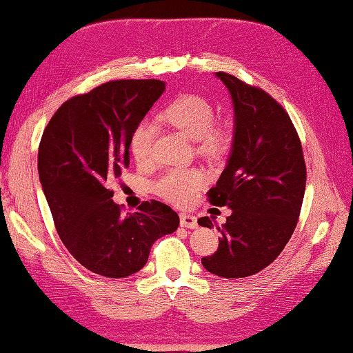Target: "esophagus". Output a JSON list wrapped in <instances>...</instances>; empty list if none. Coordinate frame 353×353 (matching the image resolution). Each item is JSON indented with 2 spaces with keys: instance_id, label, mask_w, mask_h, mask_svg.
Segmentation results:
<instances>
[{
  "instance_id": "34e87169",
  "label": "esophagus",
  "mask_w": 353,
  "mask_h": 353,
  "mask_svg": "<svg viewBox=\"0 0 353 353\" xmlns=\"http://www.w3.org/2000/svg\"><path fill=\"white\" fill-rule=\"evenodd\" d=\"M179 224H181V228H185V229H196L198 228L196 216L190 215V214L179 215Z\"/></svg>"
}]
</instances>
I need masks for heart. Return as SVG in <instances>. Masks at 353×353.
<instances>
[{"label": "heart", "instance_id": "obj_1", "mask_svg": "<svg viewBox=\"0 0 353 353\" xmlns=\"http://www.w3.org/2000/svg\"><path fill=\"white\" fill-rule=\"evenodd\" d=\"M158 118L192 141H196V149L203 155L218 157L230 144V128L224 123H214L215 110L203 97L181 95L170 103ZM155 134L157 128L150 121L139 123L132 134L130 150L139 164L149 163L154 157ZM204 179L203 172L196 169L174 168L159 175L152 183V189L165 201L183 205L194 199L196 190L204 184Z\"/></svg>", "mask_w": 353, "mask_h": 353}]
</instances>
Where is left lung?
Returning <instances> with one entry per match:
<instances>
[{"instance_id": "left-lung-1", "label": "left lung", "mask_w": 353, "mask_h": 353, "mask_svg": "<svg viewBox=\"0 0 353 353\" xmlns=\"http://www.w3.org/2000/svg\"><path fill=\"white\" fill-rule=\"evenodd\" d=\"M215 75L230 92L235 110L229 161L209 203L232 209L214 255L201 258L205 270L244 278L268 268L296 228L305 189L300 137L288 112L268 92L225 72ZM212 229L209 216L198 219Z\"/></svg>"}]
</instances>
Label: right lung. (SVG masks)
Segmentation results:
<instances>
[{
  "label": "right lung",
  "instance_id": "add662e5",
  "mask_svg": "<svg viewBox=\"0 0 353 353\" xmlns=\"http://www.w3.org/2000/svg\"><path fill=\"white\" fill-rule=\"evenodd\" d=\"M159 79H117L68 99L38 149V174L65 249L85 269L124 278L141 270L158 238L178 229L168 204L121 214L109 184L129 168L130 138L163 95Z\"/></svg>",
  "mask_w": 353,
  "mask_h": 353
}]
</instances>
